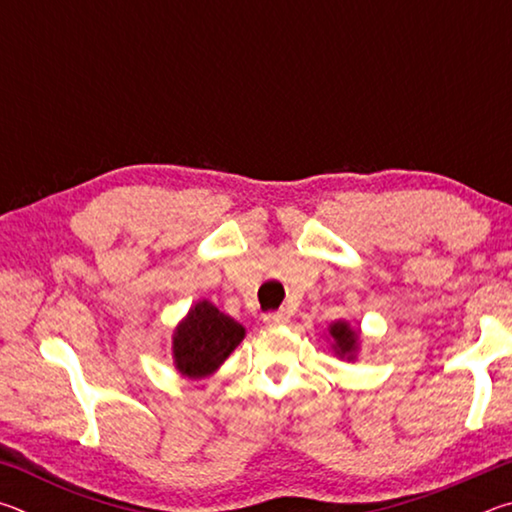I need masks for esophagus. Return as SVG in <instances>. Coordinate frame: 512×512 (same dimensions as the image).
Masks as SVG:
<instances>
[{
	"label": "esophagus",
	"mask_w": 512,
	"mask_h": 512,
	"mask_svg": "<svg viewBox=\"0 0 512 512\" xmlns=\"http://www.w3.org/2000/svg\"><path fill=\"white\" fill-rule=\"evenodd\" d=\"M264 323L266 325H271V327H275V325H284V323H289V314L284 309H277V311H268V314H264Z\"/></svg>",
	"instance_id": "34e87169"
}]
</instances>
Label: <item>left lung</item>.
Listing matches in <instances>:
<instances>
[{"instance_id":"8db88e82","label":"left lung","mask_w":512,"mask_h":512,"mask_svg":"<svg viewBox=\"0 0 512 512\" xmlns=\"http://www.w3.org/2000/svg\"><path fill=\"white\" fill-rule=\"evenodd\" d=\"M329 334L334 336L336 348L341 350V354H350L354 350V343H357V334H354L352 329L345 325V323L332 325V329H329Z\"/></svg>"}]
</instances>
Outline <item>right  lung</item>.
I'll return each mask as SVG.
<instances>
[{
  "label": "right lung",
  "instance_id": "right-lung-1",
  "mask_svg": "<svg viewBox=\"0 0 512 512\" xmlns=\"http://www.w3.org/2000/svg\"><path fill=\"white\" fill-rule=\"evenodd\" d=\"M241 339H244V327L203 300L176 329L173 357L187 377H205L228 359Z\"/></svg>",
  "mask_w": 512,
  "mask_h": 512
}]
</instances>
